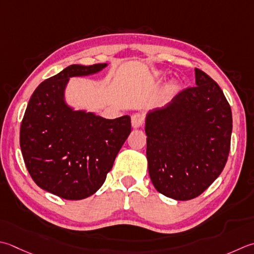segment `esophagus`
I'll list each match as a JSON object with an SVG mask.
<instances>
[{
    "label": "esophagus",
    "instance_id": "34e87169",
    "mask_svg": "<svg viewBox=\"0 0 254 254\" xmlns=\"http://www.w3.org/2000/svg\"><path fill=\"white\" fill-rule=\"evenodd\" d=\"M144 120H145V118H144V114L143 113H134L133 116H132V118H131L132 127L134 128L141 127L143 124H144Z\"/></svg>",
    "mask_w": 254,
    "mask_h": 254
}]
</instances>
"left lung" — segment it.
I'll list each match as a JSON object with an SVG mask.
<instances>
[{
	"instance_id": "1",
	"label": "left lung",
	"mask_w": 254,
	"mask_h": 254,
	"mask_svg": "<svg viewBox=\"0 0 254 254\" xmlns=\"http://www.w3.org/2000/svg\"><path fill=\"white\" fill-rule=\"evenodd\" d=\"M196 87L183 90L145 118L146 158L154 187L175 200L205 191L230 151L231 108L220 87L195 68Z\"/></svg>"
}]
</instances>
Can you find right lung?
<instances>
[{
    "label": "right lung",
    "mask_w": 254,
    "mask_h": 254,
    "mask_svg": "<svg viewBox=\"0 0 254 254\" xmlns=\"http://www.w3.org/2000/svg\"><path fill=\"white\" fill-rule=\"evenodd\" d=\"M107 66L64 68L39 84L24 114L19 144L29 175L42 190L64 199L93 195L131 133L128 116L110 120L66 101L70 78L91 76Z\"/></svg>",
    "instance_id": "1"
}]
</instances>
